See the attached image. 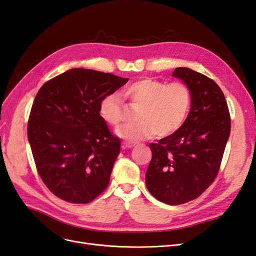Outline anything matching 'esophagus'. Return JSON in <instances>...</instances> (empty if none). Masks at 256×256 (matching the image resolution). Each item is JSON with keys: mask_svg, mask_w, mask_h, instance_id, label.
<instances>
[{"mask_svg": "<svg viewBox=\"0 0 256 256\" xmlns=\"http://www.w3.org/2000/svg\"><path fill=\"white\" fill-rule=\"evenodd\" d=\"M136 145L134 142H122V148H132V147Z\"/></svg>", "mask_w": 256, "mask_h": 256, "instance_id": "34e87169", "label": "esophagus"}]
</instances>
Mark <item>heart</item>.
<instances>
[{
  "label": "heart",
  "instance_id": "heart-1",
  "mask_svg": "<svg viewBox=\"0 0 256 256\" xmlns=\"http://www.w3.org/2000/svg\"><path fill=\"white\" fill-rule=\"evenodd\" d=\"M122 95L131 102L141 106L136 120L116 130L120 138L129 141H142L157 134L164 138L180 128L187 118L191 94L184 83L166 84L156 79L138 80L124 90ZM99 115L108 125L118 127L125 118L120 96L115 92L106 95L99 104Z\"/></svg>",
  "mask_w": 256,
  "mask_h": 256
}]
</instances>
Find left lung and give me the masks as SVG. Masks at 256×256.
<instances>
[{"label":"left lung","instance_id":"8db88e82","mask_svg":"<svg viewBox=\"0 0 256 256\" xmlns=\"http://www.w3.org/2000/svg\"><path fill=\"white\" fill-rule=\"evenodd\" d=\"M172 76L190 90V112L176 132L150 144L152 156L145 182L160 202L180 205L202 194L218 174L230 118L214 80L187 67L176 68Z\"/></svg>","mask_w":256,"mask_h":256}]
</instances>
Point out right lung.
Masks as SVG:
<instances>
[{
    "label": "right lung",
    "mask_w": 256,
    "mask_h": 256,
    "mask_svg": "<svg viewBox=\"0 0 256 256\" xmlns=\"http://www.w3.org/2000/svg\"><path fill=\"white\" fill-rule=\"evenodd\" d=\"M129 79L74 68L38 90L28 124V138L38 174L54 196L86 204L110 182L120 140L99 115L102 99Z\"/></svg>",
    "instance_id": "add662e5"
}]
</instances>
